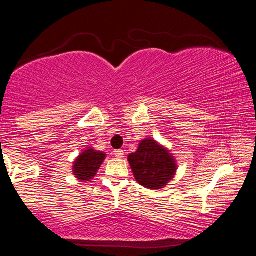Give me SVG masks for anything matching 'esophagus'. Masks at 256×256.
I'll return each mask as SVG.
<instances>
[{"mask_svg": "<svg viewBox=\"0 0 256 256\" xmlns=\"http://www.w3.org/2000/svg\"><path fill=\"white\" fill-rule=\"evenodd\" d=\"M114 154H115V157H118V158H123L124 157V151L120 150V149L114 150Z\"/></svg>", "mask_w": 256, "mask_h": 256, "instance_id": "34e87169", "label": "esophagus"}]
</instances>
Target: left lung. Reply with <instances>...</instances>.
<instances>
[{"instance_id": "8db88e82", "label": "left lung", "mask_w": 256, "mask_h": 256, "mask_svg": "<svg viewBox=\"0 0 256 256\" xmlns=\"http://www.w3.org/2000/svg\"><path fill=\"white\" fill-rule=\"evenodd\" d=\"M128 162L138 183L151 190L162 188L177 170L172 154L154 140H142Z\"/></svg>"}]
</instances>
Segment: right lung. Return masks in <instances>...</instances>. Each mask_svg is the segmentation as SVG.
Instances as JSON below:
<instances>
[{"label":"right lung","mask_w":256,"mask_h":256,"mask_svg":"<svg viewBox=\"0 0 256 256\" xmlns=\"http://www.w3.org/2000/svg\"><path fill=\"white\" fill-rule=\"evenodd\" d=\"M105 154L94 149L86 150L76 160L73 166V172L76 178L82 182L92 180L96 175L102 162L105 159Z\"/></svg>","instance_id":"1"}]
</instances>
